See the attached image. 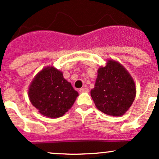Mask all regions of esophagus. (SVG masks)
<instances>
[{"mask_svg":"<svg viewBox=\"0 0 159 159\" xmlns=\"http://www.w3.org/2000/svg\"><path fill=\"white\" fill-rule=\"evenodd\" d=\"M79 91L81 93H88L89 92V89L87 87H82L79 90Z\"/></svg>","mask_w":159,"mask_h":159,"instance_id":"34e87169","label":"esophagus"}]
</instances>
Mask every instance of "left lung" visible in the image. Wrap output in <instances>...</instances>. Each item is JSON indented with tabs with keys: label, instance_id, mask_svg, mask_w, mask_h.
<instances>
[{
	"label": "left lung",
	"instance_id": "8db88e82",
	"mask_svg": "<svg viewBox=\"0 0 159 159\" xmlns=\"http://www.w3.org/2000/svg\"><path fill=\"white\" fill-rule=\"evenodd\" d=\"M136 94L134 82L121 64L108 61L98 69V76L91 97L99 111L109 116L125 114L134 102Z\"/></svg>",
	"mask_w": 159,
	"mask_h": 159
}]
</instances>
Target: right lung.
<instances>
[{
  "label": "right lung",
  "instance_id": "right-lung-1",
  "mask_svg": "<svg viewBox=\"0 0 159 159\" xmlns=\"http://www.w3.org/2000/svg\"><path fill=\"white\" fill-rule=\"evenodd\" d=\"M28 96L40 114L57 118L71 108L78 93L63 78L61 71L51 66L43 69L36 76L29 87Z\"/></svg>",
  "mask_w": 159,
  "mask_h": 159
}]
</instances>
